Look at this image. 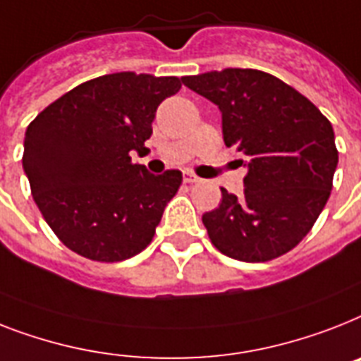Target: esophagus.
Instances as JSON below:
<instances>
[{"instance_id":"34e87169","label":"esophagus","mask_w":361,"mask_h":361,"mask_svg":"<svg viewBox=\"0 0 361 361\" xmlns=\"http://www.w3.org/2000/svg\"><path fill=\"white\" fill-rule=\"evenodd\" d=\"M183 181H185V183H198L200 178L195 174H190V172H185V174H183Z\"/></svg>"}]
</instances>
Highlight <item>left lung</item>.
Listing matches in <instances>:
<instances>
[{
	"label": "left lung",
	"mask_w": 361,
	"mask_h": 361,
	"mask_svg": "<svg viewBox=\"0 0 361 361\" xmlns=\"http://www.w3.org/2000/svg\"><path fill=\"white\" fill-rule=\"evenodd\" d=\"M222 113L224 145L248 169L245 192L221 189L202 222L211 243L239 262H271L302 241L326 206L338 166L330 120L282 79L252 68L181 78Z\"/></svg>",
	"instance_id": "left-lung-1"
}]
</instances>
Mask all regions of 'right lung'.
Returning <instances> with one entry per match:
<instances>
[{
    "label": "right lung",
    "instance_id": "right-lung-1",
    "mask_svg": "<svg viewBox=\"0 0 361 361\" xmlns=\"http://www.w3.org/2000/svg\"><path fill=\"white\" fill-rule=\"evenodd\" d=\"M181 89L174 75L118 72L85 81L27 126L23 171L44 221L64 247L114 263L145 250L180 171L154 176L135 165L159 104Z\"/></svg>",
    "mask_w": 361,
    "mask_h": 361
}]
</instances>
